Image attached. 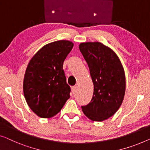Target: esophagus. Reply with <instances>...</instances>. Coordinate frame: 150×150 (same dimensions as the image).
I'll list each match as a JSON object with an SVG mask.
<instances>
[{
  "label": "esophagus",
  "mask_w": 150,
  "mask_h": 150,
  "mask_svg": "<svg viewBox=\"0 0 150 150\" xmlns=\"http://www.w3.org/2000/svg\"><path fill=\"white\" fill-rule=\"evenodd\" d=\"M77 86H73V87H72L73 93H75L76 92H77Z\"/></svg>",
  "instance_id": "1"
}]
</instances>
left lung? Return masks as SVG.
I'll use <instances>...</instances> for the list:
<instances>
[{"label":"left lung","mask_w":150,"mask_h":150,"mask_svg":"<svg viewBox=\"0 0 150 150\" xmlns=\"http://www.w3.org/2000/svg\"><path fill=\"white\" fill-rule=\"evenodd\" d=\"M79 50L88 63L94 86L92 99L82 106L91 120L103 121L112 117L121 105L125 91V76L115 52L100 42H85Z\"/></svg>","instance_id":"1"}]
</instances>
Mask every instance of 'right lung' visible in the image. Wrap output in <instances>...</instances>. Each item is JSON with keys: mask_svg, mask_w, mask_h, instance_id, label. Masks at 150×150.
<instances>
[{"mask_svg": "<svg viewBox=\"0 0 150 150\" xmlns=\"http://www.w3.org/2000/svg\"><path fill=\"white\" fill-rule=\"evenodd\" d=\"M73 47L67 40L52 42L42 47L29 62L23 80L24 96L40 117L55 116L70 98L71 88L62 67Z\"/></svg>", "mask_w": 150, "mask_h": 150, "instance_id": "1", "label": "right lung"}]
</instances>
